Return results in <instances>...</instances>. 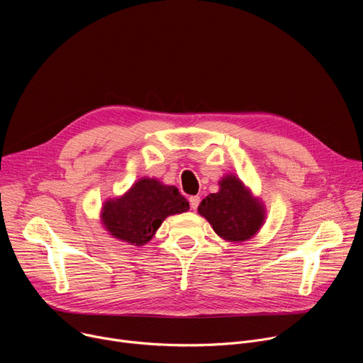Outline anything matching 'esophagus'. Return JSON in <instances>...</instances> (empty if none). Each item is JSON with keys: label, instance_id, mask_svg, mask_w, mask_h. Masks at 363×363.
Returning a JSON list of instances; mask_svg holds the SVG:
<instances>
[{"label": "esophagus", "instance_id": "esophagus-1", "mask_svg": "<svg viewBox=\"0 0 363 363\" xmlns=\"http://www.w3.org/2000/svg\"><path fill=\"white\" fill-rule=\"evenodd\" d=\"M199 196L198 195H192V196H189V205H191V208L192 210H196L198 208V205H199Z\"/></svg>", "mask_w": 363, "mask_h": 363}]
</instances>
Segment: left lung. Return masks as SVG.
<instances>
[{"label":"left lung","mask_w":363,"mask_h":363,"mask_svg":"<svg viewBox=\"0 0 363 363\" xmlns=\"http://www.w3.org/2000/svg\"><path fill=\"white\" fill-rule=\"evenodd\" d=\"M220 192L205 196L198 213L208 220L214 231L228 241L251 238L264 221V208L234 175L220 181Z\"/></svg>","instance_id":"obj_1"}]
</instances>
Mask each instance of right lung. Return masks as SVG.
<instances>
[{
	"label": "right lung",
	"mask_w": 363,
	"mask_h": 363,
	"mask_svg": "<svg viewBox=\"0 0 363 363\" xmlns=\"http://www.w3.org/2000/svg\"><path fill=\"white\" fill-rule=\"evenodd\" d=\"M188 210L189 203L177 186L145 178L123 196L106 201L101 220L113 237L133 245H143L168 216Z\"/></svg>",
	"instance_id": "add662e5"
}]
</instances>
